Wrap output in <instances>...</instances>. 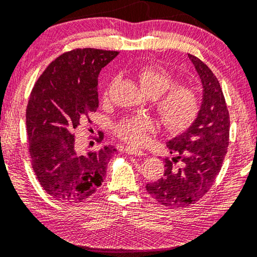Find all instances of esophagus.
I'll use <instances>...</instances> for the list:
<instances>
[{"label":"esophagus","mask_w":257,"mask_h":257,"mask_svg":"<svg viewBox=\"0 0 257 257\" xmlns=\"http://www.w3.org/2000/svg\"><path fill=\"white\" fill-rule=\"evenodd\" d=\"M124 151L126 154L134 155V156H146V154L144 153V151L140 149H137V148H132V147H126Z\"/></svg>","instance_id":"1"}]
</instances>
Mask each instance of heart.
Masks as SVG:
<instances>
[{
    "label": "heart",
    "mask_w": 257,
    "mask_h": 257,
    "mask_svg": "<svg viewBox=\"0 0 257 257\" xmlns=\"http://www.w3.org/2000/svg\"><path fill=\"white\" fill-rule=\"evenodd\" d=\"M139 83L147 94L157 96L156 109L168 130L180 131L195 119L199 110V99L192 87L174 85V79L166 69L146 66L138 71ZM108 94V91L106 92ZM157 121L146 115L123 117L115 125L116 136L130 145L145 144L150 133L156 131Z\"/></svg>",
    "instance_id": "1"
}]
</instances>
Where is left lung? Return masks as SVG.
Instances as JSON below:
<instances>
[{"label":"left lung","mask_w":257,"mask_h":257,"mask_svg":"<svg viewBox=\"0 0 257 257\" xmlns=\"http://www.w3.org/2000/svg\"><path fill=\"white\" fill-rule=\"evenodd\" d=\"M203 85V101L195 121L166 142L175 157L165 159L164 176L146 186L165 207L181 208L199 200L212 187L229 146L230 117L225 99L213 71L188 54Z\"/></svg>","instance_id":"obj_1"}]
</instances>
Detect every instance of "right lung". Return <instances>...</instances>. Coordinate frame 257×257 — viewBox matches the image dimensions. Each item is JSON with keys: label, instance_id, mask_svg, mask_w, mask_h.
Returning a JSON list of instances; mask_svg holds the SVG:
<instances>
[{"label": "right lung", "instance_id": "right-lung-1", "mask_svg": "<svg viewBox=\"0 0 257 257\" xmlns=\"http://www.w3.org/2000/svg\"><path fill=\"white\" fill-rule=\"evenodd\" d=\"M118 52L75 49L62 53L34 85L26 109L28 151L42 188L60 203H81L102 184L115 148L83 154L74 130L99 107L98 76ZM103 133L99 132V142Z\"/></svg>", "mask_w": 257, "mask_h": 257}]
</instances>
